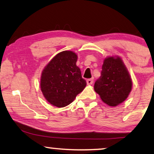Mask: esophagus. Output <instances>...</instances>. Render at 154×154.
<instances>
[{
  "mask_svg": "<svg viewBox=\"0 0 154 154\" xmlns=\"http://www.w3.org/2000/svg\"><path fill=\"white\" fill-rule=\"evenodd\" d=\"M86 83L88 85H91L93 83V79H88L86 80Z\"/></svg>",
  "mask_w": 154,
  "mask_h": 154,
  "instance_id": "obj_1",
  "label": "esophagus"
}]
</instances>
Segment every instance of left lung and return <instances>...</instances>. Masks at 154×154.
<instances>
[{
	"label": "left lung",
	"instance_id": "8db88e82",
	"mask_svg": "<svg viewBox=\"0 0 154 154\" xmlns=\"http://www.w3.org/2000/svg\"><path fill=\"white\" fill-rule=\"evenodd\" d=\"M132 88L129 73L119 57L104 59L101 76L94 85V89L104 103L116 106L128 97Z\"/></svg>",
	"mask_w": 154,
	"mask_h": 154
}]
</instances>
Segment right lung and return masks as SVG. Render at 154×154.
I'll return each instance as SVG.
<instances>
[{"label":"right lung","mask_w":154,"mask_h":154,"mask_svg":"<svg viewBox=\"0 0 154 154\" xmlns=\"http://www.w3.org/2000/svg\"><path fill=\"white\" fill-rule=\"evenodd\" d=\"M77 55L72 51L59 52L43 70L41 90L48 102L58 108L69 105L86 86L77 66Z\"/></svg>","instance_id":"obj_1"}]
</instances>
